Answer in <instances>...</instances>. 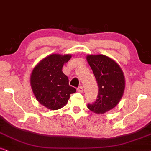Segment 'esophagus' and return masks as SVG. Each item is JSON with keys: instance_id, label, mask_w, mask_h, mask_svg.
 I'll return each mask as SVG.
<instances>
[{"instance_id": "1", "label": "esophagus", "mask_w": 151, "mask_h": 151, "mask_svg": "<svg viewBox=\"0 0 151 151\" xmlns=\"http://www.w3.org/2000/svg\"><path fill=\"white\" fill-rule=\"evenodd\" d=\"M77 91L79 92H83V87H82V86H79V87L77 88Z\"/></svg>"}]
</instances>
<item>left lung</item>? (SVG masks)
<instances>
[{
	"mask_svg": "<svg viewBox=\"0 0 151 151\" xmlns=\"http://www.w3.org/2000/svg\"><path fill=\"white\" fill-rule=\"evenodd\" d=\"M86 59L97 81V99L88 108L96 114H104L119 104L125 89L122 68L111 58L103 55H89Z\"/></svg>",
	"mask_w": 151,
	"mask_h": 151,
	"instance_id": "1",
	"label": "left lung"
}]
</instances>
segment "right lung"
<instances>
[{
    "instance_id": "add662e5",
    "label": "right lung",
    "mask_w": 151,
    "mask_h": 151,
    "mask_svg": "<svg viewBox=\"0 0 151 151\" xmlns=\"http://www.w3.org/2000/svg\"><path fill=\"white\" fill-rule=\"evenodd\" d=\"M72 55L52 54L38 63L30 75V85L39 104L51 110L63 108L70 95L77 92L69 85L67 76L62 71L64 63Z\"/></svg>"
}]
</instances>
